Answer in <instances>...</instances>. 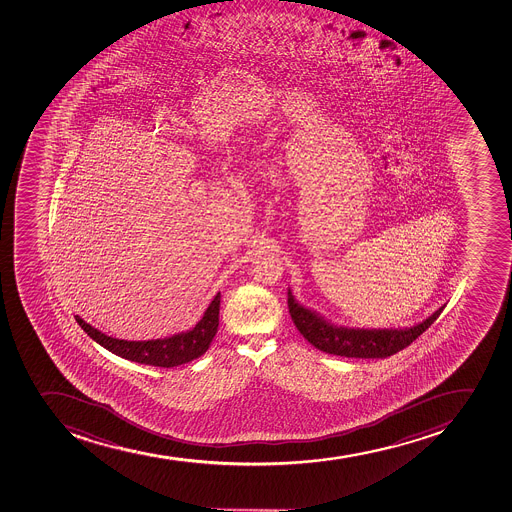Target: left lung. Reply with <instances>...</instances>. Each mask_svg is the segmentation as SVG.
Segmentation results:
<instances>
[{
  "mask_svg": "<svg viewBox=\"0 0 512 512\" xmlns=\"http://www.w3.org/2000/svg\"><path fill=\"white\" fill-rule=\"evenodd\" d=\"M288 310L298 331L318 350L346 358H386L411 345L423 331L433 325L444 305L431 317L409 328H346L338 327L303 307L288 290Z\"/></svg>",
  "mask_w": 512,
  "mask_h": 512,
  "instance_id": "1",
  "label": "left lung"
}]
</instances>
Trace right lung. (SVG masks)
Returning <instances> with one entry per match:
<instances>
[{"instance_id": "add662e5", "label": "right lung", "mask_w": 512, "mask_h": 512, "mask_svg": "<svg viewBox=\"0 0 512 512\" xmlns=\"http://www.w3.org/2000/svg\"><path fill=\"white\" fill-rule=\"evenodd\" d=\"M220 293L215 295L205 310L204 317L192 330L182 331L177 335L157 340L127 341L112 338L98 328L91 327L83 318L76 315V322L83 328L96 343L104 346L114 355L121 356L124 360L136 361L141 365L172 366L184 365L189 361L204 355L209 350L210 343L214 340L217 327H219Z\"/></svg>"}]
</instances>
